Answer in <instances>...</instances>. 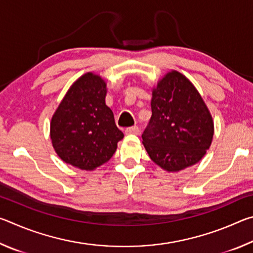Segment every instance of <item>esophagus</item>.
I'll return each mask as SVG.
<instances>
[{
	"instance_id": "esophagus-1",
	"label": "esophagus",
	"mask_w": 253,
	"mask_h": 253,
	"mask_svg": "<svg viewBox=\"0 0 253 253\" xmlns=\"http://www.w3.org/2000/svg\"><path fill=\"white\" fill-rule=\"evenodd\" d=\"M125 132H126V134H135V135H137V134H139V128L137 126L128 127V128H126Z\"/></svg>"
}]
</instances>
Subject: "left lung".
Masks as SVG:
<instances>
[{
    "label": "left lung",
    "mask_w": 253,
    "mask_h": 253,
    "mask_svg": "<svg viewBox=\"0 0 253 253\" xmlns=\"http://www.w3.org/2000/svg\"><path fill=\"white\" fill-rule=\"evenodd\" d=\"M152 117L142 138L151 160L168 172L196 164L211 146V114L193 84L170 71L153 89Z\"/></svg>",
    "instance_id": "obj_1"
}]
</instances>
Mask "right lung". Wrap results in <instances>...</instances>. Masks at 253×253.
Segmentation results:
<instances>
[{
  "instance_id": "add662e5",
  "label": "right lung",
  "mask_w": 253,
  "mask_h": 253,
  "mask_svg": "<svg viewBox=\"0 0 253 253\" xmlns=\"http://www.w3.org/2000/svg\"><path fill=\"white\" fill-rule=\"evenodd\" d=\"M106 93L105 80L87 72L69 88L51 119L54 151L75 168L92 170L108 162L124 138L105 102Z\"/></svg>"
}]
</instances>
